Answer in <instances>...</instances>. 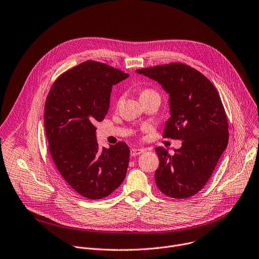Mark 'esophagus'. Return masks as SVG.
<instances>
[{"instance_id":"obj_1","label":"esophagus","mask_w":259,"mask_h":259,"mask_svg":"<svg viewBox=\"0 0 259 259\" xmlns=\"http://www.w3.org/2000/svg\"><path fill=\"white\" fill-rule=\"evenodd\" d=\"M142 152H144V149H142V148H131V150H130V154L132 155V156H136V155H139V154H141Z\"/></svg>"}]
</instances>
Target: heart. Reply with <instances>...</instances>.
<instances>
[{"label":"heart","mask_w":259,"mask_h":259,"mask_svg":"<svg viewBox=\"0 0 259 259\" xmlns=\"http://www.w3.org/2000/svg\"><path fill=\"white\" fill-rule=\"evenodd\" d=\"M151 97H159L158 94L153 91V90H150V89H146V90H143L140 94V99L143 100V99H147V98H151ZM121 101V99H120Z\"/></svg>","instance_id":"b5f03b06"}]
</instances>
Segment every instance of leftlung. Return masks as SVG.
Listing matches in <instances>:
<instances>
[{"label": "left lung", "instance_id": "8db88e82", "mask_svg": "<svg viewBox=\"0 0 259 259\" xmlns=\"http://www.w3.org/2000/svg\"><path fill=\"white\" fill-rule=\"evenodd\" d=\"M161 85L168 95L169 118L163 137L181 139L169 153L158 146L155 184L166 196L183 199L199 192L228 145L229 125L213 84L199 71L182 63L136 70Z\"/></svg>", "mask_w": 259, "mask_h": 259}]
</instances>
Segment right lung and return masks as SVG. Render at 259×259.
I'll return each instance as SVG.
<instances>
[{
  "instance_id": "1",
  "label": "right lung",
  "mask_w": 259,
  "mask_h": 259,
  "mask_svg": "<svg viewBox=\"0 0 259 259\" xmlns=\"http://www.w3.org/2000/svg\"><path fill=\"white\" fill-rule=\"evenodd\" d=\"M129 75L86 61L53 84L45 105V129L52 158L65 181L89 199L110 195L124 181L130 149L125 142L99 146L96 122L104 120L113 85Z\"/></svg>"
}]
</instances>
